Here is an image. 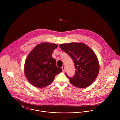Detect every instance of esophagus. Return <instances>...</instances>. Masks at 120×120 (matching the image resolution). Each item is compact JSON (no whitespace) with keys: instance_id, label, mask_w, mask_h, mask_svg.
Returning a JSON list of instances; mask_svg holds the SVG:
<instances>
[{"instance_id":"esophagus-1","label":"esophagus","mask_w":120,"mask_h":120,"mask_svg":"<svg viewBox=\"0 0 120 120\" xmlns=\"http://www.w3.org/2000/svg\"><path fill=\"white\" fill-rule=\"evenodd\" d=\"M62 71H65V67L64 66H63L62 67Z\"/></svg>"}]
</instances>
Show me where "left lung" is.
<instances>
[{"label": "left lung", "instance_id": "left-lung-1", "mask_svg": "<svg viewBox=\"0 0 120 120\" xmlns=\"http://www.w3.org/2000/svg\"><path fill=\"white\" fill-rule=\"evenodd\" d=\"M60 47L68 54L74 63V76L71 78L66 74L70 83L80 88L91 85L99 71V63L95 53L82 42L61 44Z\"/></svg>", "mask_w": 120, "mask_h": 120}]
</instances>
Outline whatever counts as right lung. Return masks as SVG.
I'll return each instance as SVG.
<instances>
[{
  "instance_id": "right-lung-1",
  "label": "right lung",
  "mask_w": 120,
  "mask_h": 120,
  "mask_svg": "<svg viewBox=\"0 0 120 120\" xmlns=\"http://www.w3.org/2000/svg\"><path fill=\"white\" fill-rule=\"evenodd\" d=\"M58 47L48 42L38 44L30 52L24 64V74L28 81L33 86L43 88L49 85L55 76L62 71L56 66L52 53Z\"/></svg>"
}]
</instances>
